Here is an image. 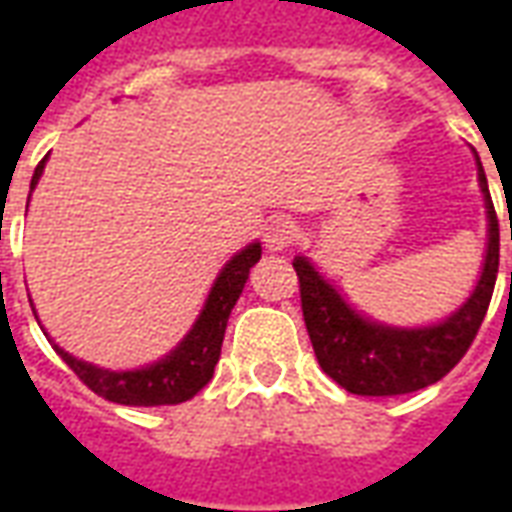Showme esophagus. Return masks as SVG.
Wrapping results in <instances>:
<instances>
[{
  "label": "esophagus",
  "instance_id": "esophagus-1",
  "mask_svg": "<svg viewBox=\"0 0 512 512\" xmlns=\"http://www.w3.org/2000/svg\"><path fill=\"white\" fill-rule=\"evenodd\" d=\"M299 238V227L296 222H288V219H277L266 227L263 233V241H266L268 252H285L293 246V241Z\"/></svg>",
  "mask_w": 512,
  "mask_h": 512
}]
</instances>
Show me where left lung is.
Returning <instances> with one entry per match:
<instances>
[{"label": "left lung", "instance_id": "1", "mask_svg": "<svg viewBox=\"0 0 512 512\" xmlns=\"http://www.w3.org/2000/svg\"><path fill=\"white\" fill-rule=\"evenodd\" d=\"M480 161V158H477ZM480 189L488 205V255L477 288L452 318L430 329H389L359 318L340 293L321 279L310 260L296 257L301 312L318 365L351 395L386 397L436 384L458 365L480 332L499 271V219L480 164Z\"/></svg>", "mask_w": 512, "mask_h": 512}]
</instances>
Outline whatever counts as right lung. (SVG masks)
I'll return each mask as SVG.
<instances>
[{"mask_svg": "<svg viewBox=\"0 0 512 512\" xmlns=\"http://www.w3.org/2000/svg\"><path fill=\"white\" fill-rule=\"evenodd\" d=\"M43 164H46V158L35 167L32 186L38 183ZM257 260H260V244H252L224 266L216 285H213L211 296H208L200 321L194 323V329L186 334V340L156 365L131 370V373H109V370L73 359L71 354L62 351L60 345H54V351L62 356V362L71 367L87 389H93L95 395L106 397L112 403L175 406V403L191 400L213 378V367L222 354L227 318H230L235 301H238L246 279H249V268L255 266Z\"/></svg>", "mask_w": 512, "mask_h": 512, "instance_id": "1", "label": "right lung"}]
</instances>
